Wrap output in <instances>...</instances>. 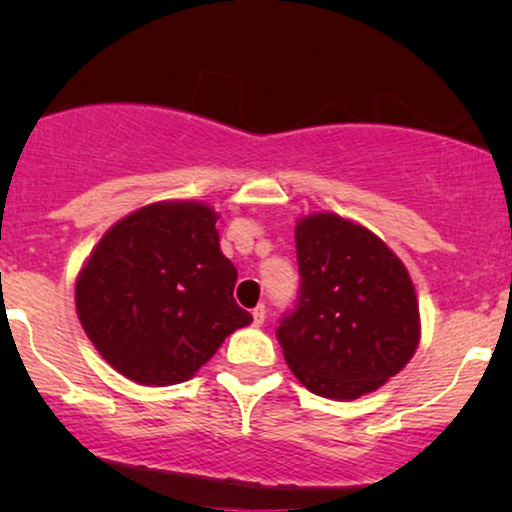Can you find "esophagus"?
Returning a JSON list of instances; mask_svg holds the SVG:
<instances>
[{"label":"esophagus","mask_w":512,"mask_h":512,"mask_svg":"<svg viewBox=\"0 0 512 512\" xmlns=\"http://www.w3.org/2000/svg\"><path fill=\"white\" fill-rule=\"evenodd\" d=\"M264 317H267V308H264V305L260 303L255 310H252V325L260 327L264 322Z\"/></svg>","instance_id":"1"}]
</instances>
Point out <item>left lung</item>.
I'll use <instances>...</instances> for the list:
<instances>
[{
    "mask_svg": "<svg viewBox=\"0 0 512 512\" xmlns=\"http://www.w3.org/2000/svg\"><path fill=\"white\" fill-rule=\"evenodd\" d=\"M296 303L276 327L284 358L310 392L356 399L378 390L419 346L407 269L378 236L334 214L296 226Z\"/></svg>",
    "mask_w": 512,
    "mask_h": 512,
    "instance_id": "1",
    "label": "left lung"
}]
</instances>
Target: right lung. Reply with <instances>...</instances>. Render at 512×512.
Wrapping results in <instances>:
<instances>
[{
    "mask_svg": "<svg viewBox=\"0 0 512 512\" xmlns=\"http://www.w3.org/2000/svg\"><path fill=\"white\" fill-rule=\"evenodd\" d=\"M216 219L197 202L149 204L117 221L81 269V325L134 383H182L250 325L233 298L238 272L219 248Z\"/></svg>",
    "mask_w": 512,
    "mask_h": 512,
    "instance_id": "1",
    "label": "right lung"
}]
</instances>
